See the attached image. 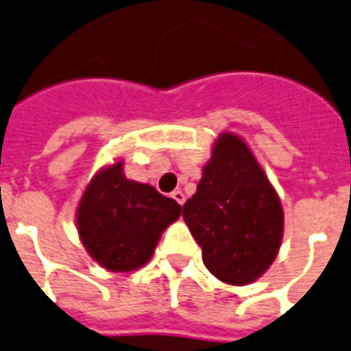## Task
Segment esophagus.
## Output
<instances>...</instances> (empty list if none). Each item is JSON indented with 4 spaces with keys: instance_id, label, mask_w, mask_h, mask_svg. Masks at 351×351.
<instances>
[{
    "instance_id": "1",
    "label": "esophagus",
    "mask_w": 351,
    "mask_h": 351,
    "mask_svg": "<svg viewBox=\"0 0 351 351\" xmlns=\"http://www.w3.org/2000/svg\"><path fill=\"white\" fill-rule=\"evenodd\" d=\"M171 197H173V199H175V201L178 202L180 206H182L184 202H186V195H184L180 189H176V191H173V193H171Z\"/></svg>"
}]
</instances>
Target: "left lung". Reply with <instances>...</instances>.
<instances>
[{
  "instance_id": "obj_1",
  "label": "left lung",
  "mask_w": 351,
  "mask_h": 351,
  "mask_svg": "<svg viewBox=\"0 0 351 351\" xmlns=\"http://www.w3.org/2000/svg\"><path fill=\"white\" fill-rule=\"evenodd\" d=\"M182 217L219 281L243 287L271 266L282 240V206L251 149L225 132L212 147Z\"/></svg>"
}]
</instances>
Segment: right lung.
Wrapping results in <instances>:
<instances>
[{
  "label": "right lung",
  "mask_w": 351,
  "mask_h": 351,
  "mask_svg": "<svg viewBox=\"0 0 351 351\" xmlns=\"http://www.w3.org/2000/svg\"><path fill=\"white\" fill-rule=\"evenodd\" d=\"M182 206L149 184L128 180L123 162L100 169L83 191L76 225L83 247L110 271H134L152 258Z\"/></svg>",
  "instance_id": "add662e5"
}]
</instances>
